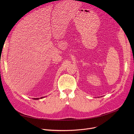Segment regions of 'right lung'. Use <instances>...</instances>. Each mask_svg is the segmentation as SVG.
<instances>
[{"label":"right lung","instance_id":"obj_1","mask_svg":"<svg viewBox=\"0 0 134 134\" xmlns=\"http://www.w3.org/2000/svg\"><path fill=\"white\" fill-rule=\"evenodd\" d=\"M45 97H41V98H33V99L34 100H38L40 99H42V98H44Z\"/></svg>","mask_w":134,"mask_h":134}]
</instances>
